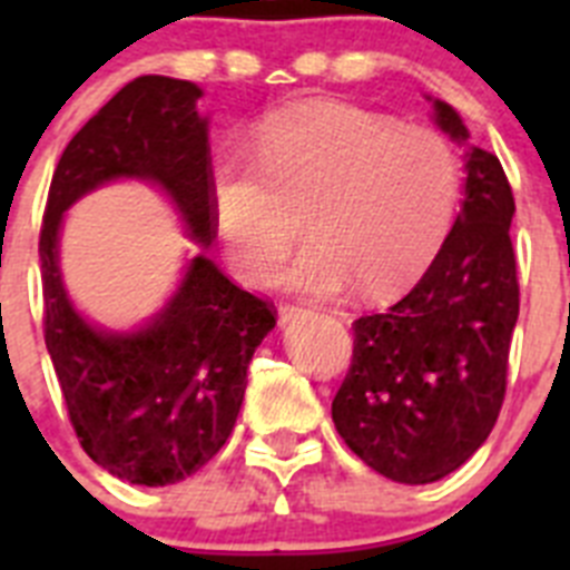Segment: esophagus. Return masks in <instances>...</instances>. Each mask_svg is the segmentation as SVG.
<instances>
[{
    "instance_id": "1",
    "label": "esophagus",
    "mask_w": 570,
    "mask_h": 570,
    "mask_svg": "<svg viewBox=\"0 0 570 570\" xmlns=\"http://www.w3.org/2000/svg\"><path fill=\"white\" fill-rule=\"evenodd\" d=\"M305 305H302V302H282L279 305V316H282V322H288V320H296V316H302L305 314Z\"/></svg>"
}]
</instances>
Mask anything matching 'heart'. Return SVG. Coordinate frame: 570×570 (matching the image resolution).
Wrapping results in <instances>:
<instances>
[{"label": "heart", "mask_w": 570, "mask_h": 570, "mask_svg": "<svg viewBox=\"0 0 570 570\" xmlns=\"http://www.w3.org/2000/svg\"><path fill=\"white\" fill-rule=\"evenodd\" d=\"M454 145L434 128L396 125L356 105L302 102L271 114L248 154L225 150L210 176L216 228L250 285L291 268L296 288L334 294L354 282L382 296L420 279L445 245L460 205Z\"/></svg>", "instance_id": "b5f03b06"}]
</instances>
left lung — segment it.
<instances>
[{"mask_svg": "<svg viewBox=\"0 0 570 570\" xmlns=\"http://www.w3.org/2000/svg\"><path fill=\"white\" fill-rule=\"evenodd\" d=\"M436 125L468 139L451 105ZM465 199L431 268L391 308L354 320V356L331 402L345 445L405 485L448 476L488 440L505 402L520 316L513 190L500 159L468 154Z\"/></svg>", "mask_w": 570, "mask_h": 570, "instance_id": "obj_1", "label": "left lung"}]
</instances>
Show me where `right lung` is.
I'll use <instances>...</instances> for the list:
<instances>
[{
  "instance_id": "add662e5",
  "label": "right lung",
  "mask_w": 570,
  "mask_h": 570,
  "mask_svg": "<svg viewBox=\"0 0 570 570\" xmlns=\"http://www.w3.org/2000/svg\"><path fill=\"white\" fill-rule=\"evenodd\" d=\"M194 82L139 77L90 116L59 156L39 230L45 345L90 460L134 485H174L208 465L239 414L248 362L276 325L271 299L196 256L168 308L139 334L90 328L57 265L62 210L85 190L142 176L163 185L203 245L216 234L210 145Z\"/></svg>"
}]
</instances>
